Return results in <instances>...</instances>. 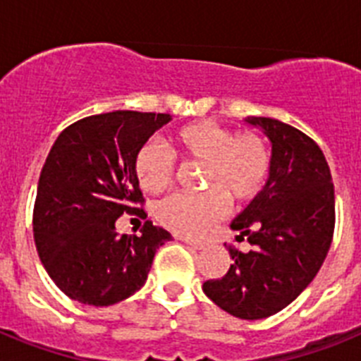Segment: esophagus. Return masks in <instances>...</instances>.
Returning <instances> with one entry per match:
<instances>
[{
    "mask_svg": "<svg viewBox=\"0 0 361 361\" xmlns=\"http://www.w3.org/2000/svg\"><path fill=\"white\" fill-rule=\"evenodd\" d=\"M183 242H186L188 245L195 247V250H204V247L208 245V242L206 240H195V238H183Z\"/></svg>",
    "mask_w": 361,
    "mask_h": 361,
    "instance_id": "esophagus-1",
    "label": "esophagus"
}]
</instances>
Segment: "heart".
<instances>
[{"instance_id": "b5f03b06", "label": "heart", "mask_w": 361, "mask_h": 361, "mask_svg": "<svg viewBox=\"0 0 361 361\" xmlns=\"http://www.w3.org/2000/svg\"><path fill=\"white\" fill-rule=\"evenodd\" d=\"M166 149L142 145L133 157V175L142 191L157 195L173 183L175 161L202 164L199 195H173L161 202L157 219L183 237H202L228 212V204L257 199L267 186L273 155L262 135L233 133L213 121L183 124L166 137Z\"/></svg>"}]
</instances>
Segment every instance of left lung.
<instances>
[{
    "label": "left lung",
    "mask_w": 361,
    "mask_h": 361,
    "mask_svg": "<svg viewBox=\"0 0 361 361\" xmlns=\"http://www.w3.org/2000/svg\"><path fill=\"white\" fill-rule=\"evenodd\" d=\"M273 145L267 186L231 222L247 253L229 244L231 267L202 289L220 309L260 320L288 307L324 264L334 233V186L320 146L271 117H253Z\"/></svg>",
    "instance_id": "8db88e82"
}]
</instances>
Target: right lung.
I'll list each match as a JSON object with an SVG mask.
<instances>
[{
	"label": "right lung",
	"mask_w": 361,
	"mask_h": 361,
	"mask_svg": "<svg viewBox=\"0 0 361 361\" xmlns=\"http://www.w3.org/2000/svg\"><path fill=\"white\" fill-rule=\"evenodd\" d=\"M170 114L117 110L63 130L44 161L34 204V240L50 279L86 305H111L145 286L166 229L146 220L141 235H119L123 213L146 219L133 175L135 152Z\"/></svg>",
	"instance_id": "right-lung-1"
}]
</instances>
